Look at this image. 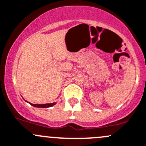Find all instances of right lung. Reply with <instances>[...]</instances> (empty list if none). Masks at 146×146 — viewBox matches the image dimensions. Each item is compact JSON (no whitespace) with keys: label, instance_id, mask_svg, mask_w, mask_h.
Instances as JSON below:
<instances>
[{"label":"right lung","instance_id":"1","mask_svg":"<svg viewBox=\"0 0 146 146\" xmlns=\"http://www.w3.org/2000/svg\"><path fill=\"white\" fill-rule=\"evenodd\" d=\"M30 104H31V106H34V107H37V108H49L54 106V105L56 104V103H46V104H33V103H30Z\"/></svg>","mask_w":146,"mask_h":146}]
</instances>
